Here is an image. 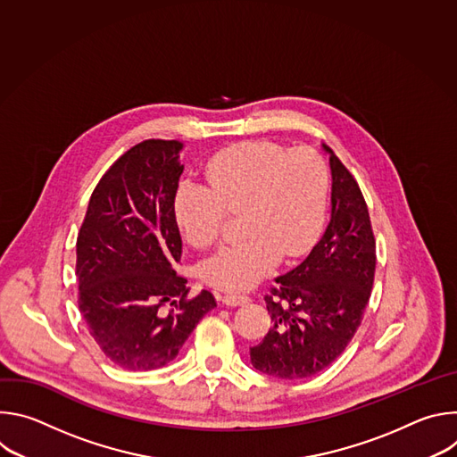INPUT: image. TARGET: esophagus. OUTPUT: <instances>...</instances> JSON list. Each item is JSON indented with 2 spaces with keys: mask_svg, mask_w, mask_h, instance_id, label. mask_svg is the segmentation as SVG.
Returning <instances> with one entry per match:
<instances>
[{
  "mask_svg": "<svg viewBox=\"0 0 457 457\" xmlns=\"http://www.w3.org/2000/svg\"><path fill=\"white\" fill-rule=\"evenodd\" d=\"M222 302H224L226 305L237 307V305H245V303H249V296H245V295H233V293H229V295H224V296H222Z\"/></svg>",
  "mask_w": 457,
  "mask_h": 457,
  "instance_id": "1",
  "label": "esophagus"
}]
</instances>
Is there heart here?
<instances>
[{"mask_svg":"<svg viewBox=\"0 0 457 457\" xmlns=\"http://www.w3.org/2000/svg\"><path fill=\"white\" fill-rule=\"evenodd\" d=\"M206 182L179 184L175 220L195 247L219 242L226 213H242L235 242L201 264L203 280L217 289L256 286L286 260L305 254L318 240L328 212L329 170L311 146L287 150L275 141H247L215 154Z\"/></svg>","mask_w":457,"mask_h":457,"instance_id":"1","label":"heart"}]
</instances>
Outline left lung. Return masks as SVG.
Here are the masks:
<instances>
[{
  "instance_id": "obj_1",
  "label": "left lung",
  "mask_w": 457,
  "mask_h": 457,
  "mask_svg": "<svg viewBox=\"0 0 457 457\" xmlns=\"http://www.w3.org/2000/svg\"><path fill=\"white\" fill-rule=\"evenodd\" d=\"M331 162V222L309 256L264 296L271 329L249 349L256 370L300 379L328 369L358 331L370 298L376 240L361 189L323 145Z\"/></svg>"
}]
</instances>
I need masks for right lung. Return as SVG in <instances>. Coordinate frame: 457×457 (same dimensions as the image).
I'll return each instance as SVG.
<instances>
[{"label":"right lung","mask_w":457,"mask_h":457,"mask_svg":"<svg viewBox=\"0 0 457 457\" xmlns=\"http://www.w3.org/2000/svg\"><path fill=\"white\" fill-rule=\"evenodd\" d=\"M182 143L148 139L122 154L97 182L78 235L79 311L106 358L128 370L173 361L201 318L217 307L191 296L180 262L173 199Z\"/></svg>","instance_id":"right-lung-1"}]
</instances>
